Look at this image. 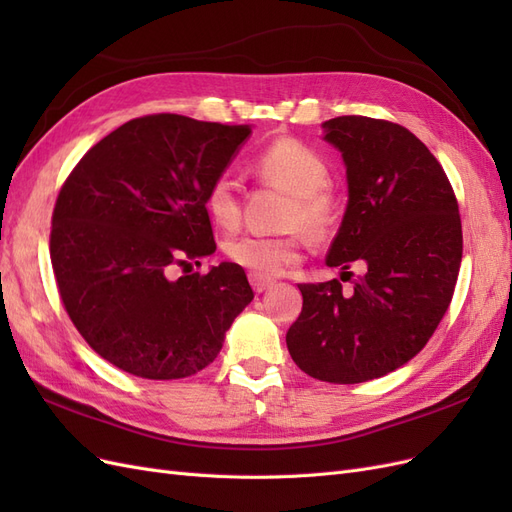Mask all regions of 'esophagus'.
<instances>
[{
  "mask_svg": "<svg viewBox=\"0 0 512 512\" xmlns=\"http://www.w3.org/2000/svg\"><path fill=\"white\" fill-rule=\"evenodd\" d=\"M250 284H252L254 292L260 294V292H265V290H269L273 286V280H267V277H260V275L250 273Z\"/></svg>",
  "mask_w": 512,
  "mask_h": 512,
  "instance_id": "obj_1",
  "label": "esophagus"
}]
</instances>
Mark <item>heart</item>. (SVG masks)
<instances>
[{"label": "heart", "instance_id": "b5f03b06", "mask_svg": "<svg viewBox=\"0 0 512 512\" xmlns=\"http://www.w3.org/2000/svg\"><path fill=\"white\" fill-rule=\"evenodd\" d=\"M256 173L294 196L288 224L301 226L309 235H322L335 222V198L324 190L329 181V168L314 149L294 141L277 138L254 162ZM205 209L209 218L230 230L239 224L241 207L235 183L228 175L211 181L205 194ZM224 254L237 267L260 277H275L301 258V243L297 237H265L245 235L232 237L224 243Z\"/></svg>", "mask_w": 512, "mask_h": 512}]
</instances>
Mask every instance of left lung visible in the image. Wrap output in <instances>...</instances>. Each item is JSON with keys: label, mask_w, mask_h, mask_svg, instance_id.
<instances>
[{"label": "left lung", "mask_w": 512, "mask_h": 512, "mask_svg": "<svg viewBox=\"0 0 512 512\" xmlns=\"http://www.w3.org/2000/svg\"><path fill=\"white\" fill-rule=\"evenodd\" d=\"M322 138L346 166L348 205L327 267L342 277L301 284L303 309L286 333L292 361L333 384L382 378L425 348L453 299L461 265V220L440 162L391 121L335 117Z\"/></svg>", "instance_id": "obj_1"}]
</instances>
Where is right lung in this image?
<instances>
[{
  "label": "right lung",
  "instance_id": "right-lung-1",
  "mask_svg": "<svg viewBox=\"0 0 512 512\" xmlns=\"http://www.w3.org/2000/svg\"><path fill=\"white\" fill-rule=\"evenodd\" d=\"M252 126L183 115L123 123L91 147L57 196L51 262L74 327L138 378L198 374L254 292L235 262L177 267L215 252L205 194Z\"/></svg>",
  "mask_w": 512,
  "mask_h": 512
}]
</instances>
